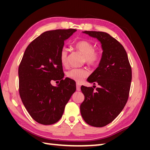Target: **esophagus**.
<instances>
[{
  "label": "esophagus",
  "instance_id": "34e87169",
  "mask_svg": "<svg viewBox=\"0 0 150 150\" xmlns=\"http://www.w3.org/2000/svg\"><path fill=\"white\" fill-rule=\"evenodd\" d=\"M76 88H77V91H78L81 90V85L79 83H77V84H76Z\"/></svg>",
  "mask_w": 150,
  "mask_h": 150
}]
</instances>
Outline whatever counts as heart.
I'll return each mask as SVG.
<instances>
[{
	"label": "heart",
	"instance_id": "obj_1",
	"mask_svg": "<svg viewBox=\"0 0 150 150\" xmlns=\"http://www.w3.org/2000/svg\"><path fill=\"white\" fill-rule=\"evenodd\" d=\"M75 48L83 55V62L91 66H95L100 63L102 53L100 50L95 49L92 42L87 40H82L75 44ZM60 62L64 67L68 65V50L63 47L59 54ZM89 75V71L86 68H73L66 72L67 77L77 82H81L83 79Z\"/></svg>",
	"mask_w": 150,
	"mask_h": 150
}]
</instances>
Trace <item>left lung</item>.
I'll list each match as a JSON object with an SVG mask.
<instances>
[{
  "instance_id": "8db88e82",
  "label": "left lung",
  "mask_w": 150,
  "mask_h": 150,
  "mask_svg": "<svg viewBox=\"0 0 150 150\" xmlns=\"http://www.w3.org/2000/svg\"><path fill=\"white\" fill-rule=\"evenodd\" d=\"M102 44L103 55L98 67L87 81L99 87L81 86L85 96L80 106L81 114L88 124L103 127L112 122L122 110L128 99L132 68L125 49L108 33L85 31Z\"/></svg>"
}]
</instances>
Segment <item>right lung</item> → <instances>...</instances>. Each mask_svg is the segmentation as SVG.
Segmentation results:
<instances>
[{
    "instance_id": "obj_1",
    "label": "right lung",
    "mask_w": 150,
    "mask_h": 150,
    "mask_svg": "<svg viewBox=\"0 0 150 150\" xmlns=\"http://www.w3.org/2000/svg\"><path fill=\"white\" fill-rule=\"evenodd\" d=\"M75 29L45 32L28 45L18 67L19 94L35 121L51 125L59 120L66 104L76 91V83L64 73L59 54L64 41ZM60 80L57 87L52 80ZM59 82V81H58Z\"/></svg>"
}]
</instances>
